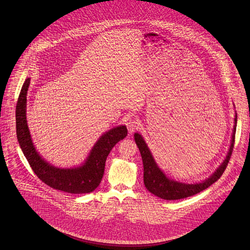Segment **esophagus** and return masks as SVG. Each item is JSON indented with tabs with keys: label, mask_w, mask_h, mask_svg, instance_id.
Instances as JSON below:
<instances>
[{
	"label": "esophagus",
	"mask_w": 250,
	"mask_h": 250,
	"mask_svg": "<svg viewBox=\"0 0 250 250\" xmlns=\"http://www.w3.org/2000/svg\"><path fill=\"white\" fill-rule=\"evenodd\" d=\"M127 129L129 131V133H134L136 130L139 129L140 127V121L138 119H130L128 122H127Z\"/></svg>",
	"instance_id": "1"
}]
</instances>
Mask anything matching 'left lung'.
Listing matches in <instances>:
<instances>
[{
    "mask_svg": "<svg viewBox=\"0 0 250 250\" xmlns=\"http://www.w3.org/2000/svg\"><path fill=\"white\" fill-rule=\"evenodd\" d=\"M235 125L233 129V135L231 138V144L229 147V151L225 160L221 163V165L215 169L214 173L209 177L205 179L201 183L195 184H186L173 179L168 178L165 172L158 167L155 162L151 151L149 150L145 141L143 140L142 135L136 133L134 135L135 142L137 143L143 163V181L145 188L154 195L165 199V200H177L186 198L191 195H194L207 188L213 185L220 176L223 174L228 162L230 160L234 143H235V133L237 126V113L235 114Z\"/></svg>",
    "mask_w": 250,
    "mask_h": 250,
    "instance_id": "obj_1",
    "label": "left lung"
}]
</instances>
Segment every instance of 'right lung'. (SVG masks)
<instances>
[{"instance_id": "1", "label": "right lung", "mask_w": 250, "mask_h": 250, "mask_svg": "<svg viewBox=\"0 0 250 250\" xmlns=\"http://www.w3.org/2000/svg\"><path fill=\"white\" fill-rule=\"evenodd\" d=\"M31 78H27L16 105V135L19 145L36 176L49 187L68 193H89L103 178L107 157L113 146L127 137V128L120 125L104 133L90 150L84 163L72 168H61L46 162L36 151L26 116L27 93Z\"/></svg>"}]
</instances>
